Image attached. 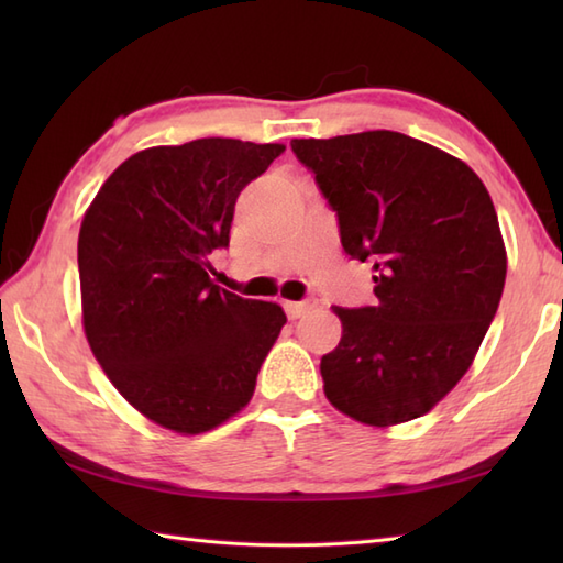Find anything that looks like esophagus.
<instances>
[{
    "label": "esophagus",
    "mask_w": 563,
    "mask_h": 563,
    "mask_svg": "<svg viewBox=\"0 0 563 563\" xmlns=\"http://www.w3.org/2000/svg\"><path fill=\"white\" fill-rule=\"evenodd\" d=\"M317 305H319L317 297H307V300H302V302H285V312H288L290 319H300L309 312V309H314Z\"/></svg>",
    "instance_id": "1"
}]
</instances>
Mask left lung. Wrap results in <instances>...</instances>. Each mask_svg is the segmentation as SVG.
<instances>
[{"label":"left lung","instance_id":"obj_1","mask_svg":"<svg viewBox=\"0 0 563 563\" xmlns=\"http://www.w3.org/2000/svg\"><path fill=\"white\" fill-rule=\"evenodd\" d=\"M290 147L345 254L375 268L377 305L333 307L343 336L321 357L327 399L367 426L423 416L470 369L504 295L492 196L464 162L391 130Z\"/></svg>","mask_w":563,"mask_h":563}]
</instances>
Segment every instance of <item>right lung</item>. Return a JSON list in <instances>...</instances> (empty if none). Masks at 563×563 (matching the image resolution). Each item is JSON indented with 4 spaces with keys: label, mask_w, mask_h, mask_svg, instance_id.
<instances>
[{
    "label": "right lung",
    "mask_w": 563,
    "mask_h": 563,
    "mask_svg": "<svg viewBox=\"0 0 563 563\" xmlns=\"http://www.w3.org/2000/svg\"><path fill=\"white\" fill-rule=\"evenodd\" d=\"M285 145L202 137L142 150L81 220L84 331L115 389L150 421L206 433L242 411L283 329V309L214 285L234 202Z\"/></svg>",
    "instance_id": "right-lung-1"
}]
</instances>
